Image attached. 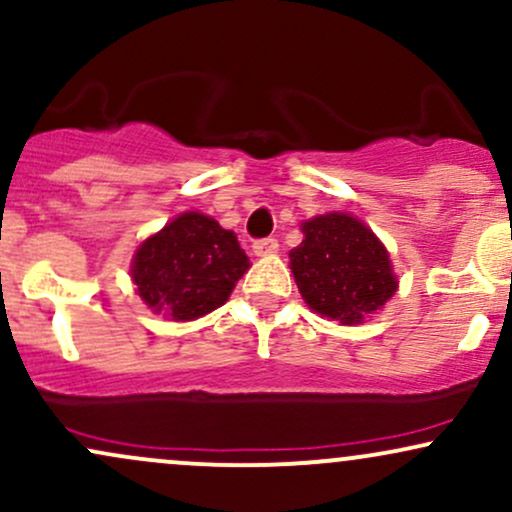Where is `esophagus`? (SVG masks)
<instances>
[{"instance_id":"obj_1","label":"esophagus","mask_w":512,"mask_h":512,"mask_svg":"<svg viewBox=\"0 0 512 512\" xmlns=\"http://www.w3.org/2000/svg\"><path fill=\"white\" fill-rule=\"evenodd\" d=\"M252 250H255L257 257H267V255H274L276 250H279V240L276 238H260L252 243Z\"/></svg>"}]
</instances>
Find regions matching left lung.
<instances>
[{"label":"left lung","instance_id":"obj_1","mask_svg":"<svg viewBox=\"0 0 512 512\" xmlns=\"http://www.w3.org/2000/svg\"><path fill=\"white\" fill-rule=\"evenodd\" d=\"M303 243L289 252L291 272L310 310L358 325L397 291L390 255L378 236L349 214H322L301 226Z\"/></svg>","mask_w":512,"mask_h":512}]
</instances>
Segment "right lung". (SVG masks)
<instances>
[{"label":"right lung","mask_w":512,"mask_h":512,"mask_svg":"<svg viewBox=\"0 0 512 512\" xmlns=\"http://www.w3.org/2000/svg\"><path fill=\"white\" fill-rule=\"evenodd\" d=\"M250 260L233 231L211 216L185 211L146 238L132 260V281L154 313L195 320L231 296Z\"/></svg>","instance_id":"add662e5"}]
</instances>
